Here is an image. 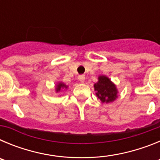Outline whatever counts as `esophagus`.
Here are the masks:
<instances>
[{
  "label": "esophagus",
  "mask_w": 160,
  "mask_h": 160,
  "mask_svg": "<svg viewBox=\"0 0 160 160\" xmlns=\"http://www.w3.org/2000/svg\"><path fill=\"white\" fill-rule=\"evenodd\" d=\"M78 78V80L81 82H83L85 81V76L84 75H79Z\"/></svg>",
  "instance_id": "esophagus-1"
}]
</instances>
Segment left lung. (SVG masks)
I'll return each instance as SVG.
<instances>
[{
	"mask_svg": "<svg viewBox=\"0 0 160 160\" xmlns=\"http://www.w3.org/2000/svg\"><path fill=\"white\" fill-rule=\"evenodd\" d=\"M94 90L97 93L96 95L102 101V102H111L116 99V87L106 76H99L98 82L94 84Z\"/></svg>",
	"mask_w": 160,
	"mask_h": 160,
	"instance_id": "1",
	"label": "left lung"
}]
</instances>
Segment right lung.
Instances as JSON below:
<instances>
[{"label":"right lung","mask_w":160,"mask_h":160,"mask_svg":"<svg viewBox=\"0 0 160 160\" xmlns=\"http://www.w3.org/2000/svg\"><path fill=\"white\" fill-rule=\"evenodd\" d=\"M66 86L65 84H63V83H58V85L57 86V87H56V90H57V92H58V91H60L61 89L62 88H66Z\"/></svg>","instance_id":"add662e5"}]
</instances>
